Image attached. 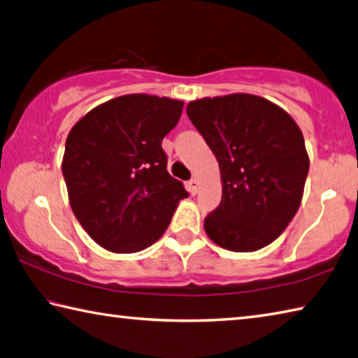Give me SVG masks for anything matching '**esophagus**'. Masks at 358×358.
I'll use <instances>...</instances> for the list:
<instances>
[{"label":"esophagus","mask_w":358,"mask_h":358,"mask_svg":"<svg viewBox=\"0 0 358 358\" xmlns=\"http://www.w3.org/2000/svg\"><path fill=\"white\" fill-rule=\"evenodd\" d=\"M187 191H189L192 196H194V194H197V191H199V181L196 178H192V180L187 181Z\"/></svg>","instance_id":"1"}]
</instances>
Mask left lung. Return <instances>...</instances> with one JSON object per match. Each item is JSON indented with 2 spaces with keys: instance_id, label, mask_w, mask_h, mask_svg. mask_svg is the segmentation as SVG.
I'll return each instance as SVG.
<instances>
[{
  "instance_id": "1",
  "label": "left lung",
  "mask_w": 358,
  "mask_h": 358,
  "mask_svg": "<svg viewBox=\"0 0 358 358\" xmlns=\"http://www.w3.org/2000/svg\"><path fill=\"white\" fill-rule=\"evenodd\" d=\"M186 113L222 178V200L205 217L206 235L231 252L263 249L301 205L310 167L302 131L282 108L249 94L191 101Z\"/></svg>"
}]
</instances>
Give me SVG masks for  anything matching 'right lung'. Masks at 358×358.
Returning <instances> with one entry per match:
<instances>
[{
  "instance_id": "add662e5",
  "label": "right lung",
  "mask_w": 358,
  "mask_h": 358,
  "mask_svg": "<svg viewBox=\"0 0 358 358\" xmlns=\"http://www.w3.org/2000/svg\"><path fill=\"white\" fill-rule=\"evenodd\" d=\"M183 101L133 94L87 113L66 141L62 175L70 206L106 250L147 249L189 196L167 172L162 139L177 125Z\"/></svg>"
}]
</instances>
